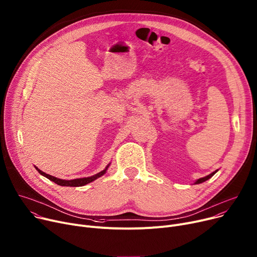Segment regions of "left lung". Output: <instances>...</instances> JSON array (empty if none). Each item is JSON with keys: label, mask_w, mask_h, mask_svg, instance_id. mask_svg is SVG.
<instances>
[{"label": "left lung", "mask_w": 257, "mask_h": 257, "mask_svg": "<svg viewBox=\"0 0 257 257\" xmlns=\"http://www.w3.org/2000/svg\"><path fill=\"white\" fill-rule=\"evenodd\" d=\"M217 172H218V170H216V171H214V172H212L211 174H209L208 176H206V177H203V178H200V179H197L193 184H200V183H203V182H205V181H207V180H209L211 177H213Z\"/></svg>", "instance_id": "obj_1"}]
</instances>
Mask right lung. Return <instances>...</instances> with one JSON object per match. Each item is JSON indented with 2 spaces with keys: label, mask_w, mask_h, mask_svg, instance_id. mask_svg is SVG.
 Here are the masks:
<instances>
[{
  "label": "right lung",
  "mask_w": 257,
  "mask_h": 257,
  "mask_svg": "<svg viewBox=\"0 0 257 257\" xmlns=\"http://www.w3.org/2000/svg\"><path fill=\"white\" fill-rule=\"evenodd\" d=\"M110 164H111V163H110ZM110 164H108L107 167H106L103 171H101L100 173H97V174H95V175H92V176H90V177H84V178H77V179H73V180H64V179L56 178V177H53V176H51V175H48V174L44 173V172L41 171L40 169H38L36 166H35V168H36V170H37L39 173H40L42 176L46 177L47 179H49L50 181L56 183L57 185H61V186H70V187H78V186H84V185H86V184H88V183L94 181L95 179L100 178V177H102L104 174H106L108 168L110 167Z\"/></svg>",
  "instance_id": "1"
}]
</instances>
